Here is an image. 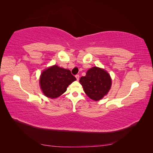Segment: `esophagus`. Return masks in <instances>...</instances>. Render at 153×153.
Here are the masks:
<instances>
[{
	"instance_id": "1",
	"label": "esophagus",
	"mask_w": 153,
	"mask_h": 153,
	"mask_svg": "<svg viewBox=\"0 0 153 153\" xmlns=\"http://www.w3.org/2000/svg\"><path fill=\"white\" fill-rule=\"evenodd\" d=\"M75 77H76V80L78 81V80H79V75H75Z\"/></svg>"
}]
</instances>
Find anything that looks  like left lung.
Wrapping results in <instances>:
<instances>
[{
    "label": "left lung",
    "instance_id": "left-lung-1",
    "mask_svg": "<svg viewBox=\"0 0 153 153\" xmlns=\"http://www.w3.org/2000/svg\"><path fill=\"white\" fill-rule=\"evenodd\" d=\"M80 82L85 94L94 101L102 99L108 93L112 84L109 74L98 67L89 69L86 75L80 78Z\"/></svg>",
    "mask_w": 153,
    "mask_h": 153
}]
</instances>
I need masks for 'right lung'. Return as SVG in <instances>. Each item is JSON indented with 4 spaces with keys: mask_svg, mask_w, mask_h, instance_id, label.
Masks as SVG:
<instances>
[{
    "mask_svg": "<svg viewBox=\"0 0 153 153\" xmlns=\"http://www.w3.org/2000/svg\"><path fill=\"white\" fill-rule=\"evenodd\" d=\"M76 80L69 69L54 65L41 73L39 83L46 96L56 98L65 92L68 86Z\"/></svg>",
    "mask_w": 153,
    "mask_h": 153,
    "instance_id": "right-lung-1",
    "label": "right lung"
}]
</instances>
